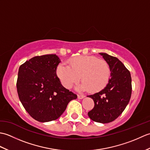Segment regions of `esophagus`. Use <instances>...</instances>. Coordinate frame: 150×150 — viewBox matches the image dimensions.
Wrapping results in <instances>:
<instances>
[{
	"instance_id": "esophagus-1",
	"label": "esophagus",
	"mask_w": 150,
	"mask_h": 150,
	"mask_svg": "<svg viewBox=\"0 0 150 150\" xmlns=\"http://www.w3.org/2000/svg\"><path fill=\"white\" fill-rule=\"evenodd\" d=\"M77 97H78V98H79V99H82V98H84V97H85V96H84V95H77Z\"/></svg>"
}]
</instances>
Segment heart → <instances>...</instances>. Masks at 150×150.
I'll use <instances>...</instances> for the list:
<instances>
[{
  "instance_id": "heart-1",
  "label": "heart",
  "mask_w": 150,
  "mask_h": 150,
  "mask_svg": "<svg viewBox=\"0 0 150 150\" xmlns=\"http://www.w3.org/2000/svg\"><path fill=\"white\" fill-rule=\"evenodd\" d=\"M56 73L64 87L71 88L81 79L79 90L99 91L106 86L111 77V69L106 60L90 55L75 57L69 60V66L60 64Z\"/></svg>"
}]
</instances>
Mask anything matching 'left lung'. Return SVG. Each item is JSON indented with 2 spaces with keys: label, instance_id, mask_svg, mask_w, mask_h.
<instances>
[{
  "label": "left lung",
  "instance_id": "left-lung-1",
  "mask_svg": "<svg viewBox=\"0 0 150 150\" xmlns=\"http://www.w3.org/2000/svg\"><path fill=\"white\" fill-rule=\"evenodd\" d=\"M99 54L109 64L111 77L103 90L87 96L95 103L88 114L92 120L104 124L115 120L125 110L131 98L132 78L129 71L117 57L106 53Z\"/></svg>",
  "mask_w": 150,
  "mask_h": 150
}]
</instances>
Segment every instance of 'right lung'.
<instances>
[{
    "label": "right lung",
    "instance_id": "obj_1",
    "mask_svg": "<svg viewBox=\"0 0 150 150\" xmlns=\"http://www.w3.org/2000/svg\"><path fill=\"white\" fill-rule=\"evenodd\" d=\"M60 59L55 54L37 56L18 69L17 89L22 104L34 119L46 122L58 119L77 95L61 84L56 70Z\"/></svg>",
    "mask_w": 150,
    "mask_h": 150
}]
</instances>
